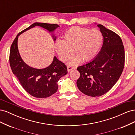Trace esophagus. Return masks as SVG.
<instances>
[{"label": "esophagus", "instance_id": "esophagus-1", "mask_svg": "<svg viewBox=\"0 0 135 135\" xmlns=\"http://www.w3.org/2000/svg\"><path fill=\"white\" fill-rule=\"evenodd\" d=\"M67 69H68V71H70L71 70H72L73 69H74V68L72 66H70V65H69V66H67Z\"/></svg>", "mask_w": 135, "mask_h": 135}]
</instances>
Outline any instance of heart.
Masks as SVG:
<instances>
[{"instance_id": "heart-1", "label": "heart", "mask_w": 135, "mask_h": 135, "mask_svg": "<svg viewBox=\"0 0 135 135\" xmlns=\"http://www.w3.org/2000/svg\"><path fill=\"white\" fill-rule=\"evenodd\" d=\"M103 40V35L99 30L73 27L65 32L64 40H57L55 48L60 59L65 61L73 47L74 52L68 61L74 65L81 60L88 61L95 57L102 46Z\"/></svg>"}]
</instances>
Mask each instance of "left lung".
Wrapping results in <instances>:
<instances>
[{"instance_id": "1", "label": "left lung", "mask_w": 135, "mask_h": 135, "mask_svg": "<svg viewBox=\"0 0 135 135\" xmlns=\"http://www.w3.org/2000/svg\"><path fill=\"white\" fill-rule=\"evenodd\" d=\"M97 26L104 37L101 50L90 62L77 68L80 73L78 88L92 97L108 92L119 79L124 65V48L120 36L101 24Z\"/></svg>"}]
</instances>
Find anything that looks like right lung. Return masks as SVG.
Masks as SVG:
<instances>
[{
  "mask_svg": "<svg viewBox=\"0 0 135 135\" xmlns=\"http://www.w3.org/2000/svg\"><path fill=\"white\" fill-rule=\"evenodd\" d=\"M36 26L42 27L50 32H53L59 27L57 24L35 22L19 32L11 45L9 64L12 72L28 93L36 98H46L57 91L58 81L68 74V70L66 65L56 56L50 66L42 69L30 67L23 61L17 46L18 36ZM52 37L55 41L56 36L53 34Z\"/></svg>",
  "mask_w": 135,
  "mask_h": 135,
  "instance_id": "add662e5",
  "label": "right lung"
}]
</instances>
